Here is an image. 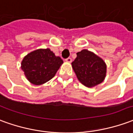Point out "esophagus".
<instances>
[{"mask_svg": "<svg viewBox=\"0 0 133 133\" xmlns=\"http://www.w3.org/2000/svg\"><path fill=\"white\" fill-rule=\"evenodd\" d=\"M65 61L68 62V63H71L72 62V59H71V57H68L65 59Z\"/></svg>", "mask_w": 133, "mask_h": 133, "instance_id": "obj_1", "label": "esophagus"}]
</instances>
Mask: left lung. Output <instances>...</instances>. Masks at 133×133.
<instances>
[{"instance_id":"8db88e82","label":"left lung","mask_w":133,"mask_h":133,"mask_svg":"<svg viewBox=\"0 0 133 133\" xmlns=\"http://www.w3.org/2000/svg\"><path fill=\"white\" fill-rule=\"evenodd\" d=\"M71 64L78 79L84 86L93 87L104 80L107 72L104 61L90 51L83 50L78 52Z\"/></svg>"}]
</instances>
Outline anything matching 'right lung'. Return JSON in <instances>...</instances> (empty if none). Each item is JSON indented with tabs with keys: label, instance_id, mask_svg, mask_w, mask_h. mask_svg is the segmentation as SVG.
Returning <instances> with one entry per match:
<instances>
[{
	"label": "right lung",
	"instance_id": "1",
	"mask_svg": "<svg viewBox=\"0 0 133 133\" xmlns=\"http://www.w3.org/2000/svg\"><path fill=\"white\" fill-rule=\"evenodd\" d=\"M63 63L50 49H39L25 56L21 69L32 84L41 85L53 78Z\"/></svg>",
	"mask_w": 133,
	"mask_h": 133
}]
</instances>
